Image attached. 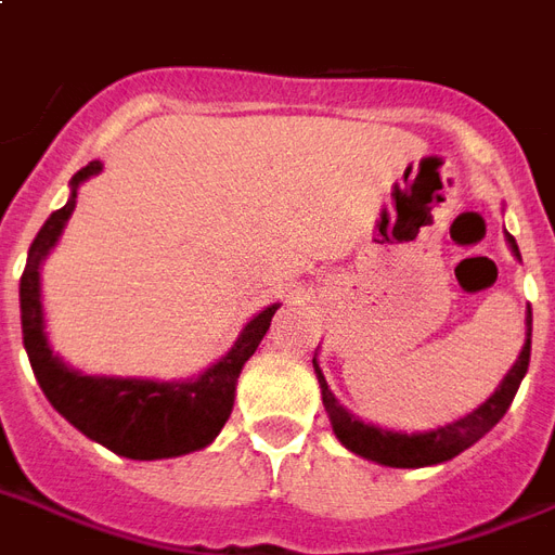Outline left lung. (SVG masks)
Here are the masks:
<instances>
[{
    "mask_svg": "<svg viewBox=\"0 0 555 555\" xmlns=\"http://www.w3.org/2000/svg\"><path fill=\"white\" fill-rule=\"evenodd\" d=\"M506 244L512 249V256L520 258L518 244H515V237L508 235V232ZM529 347H532V309L527 306V340H524L520 356L512 364V371L496 385V391L488 397L486 403L476 405L474 412L465 414V417H459V421L447 426H438V429H426V433H397V429H382L376 424H364V421H359L356 414L347 412L335 400L330 382L320 371L318 352H314L311 364H314V373H318L320 397H323V405H326V414H330L332 433L338 435V441L350 453L385 467H433L444 465L453 455L465 453L467 447H474L482 435L491 433L500 424V417L506 414V409L515 400V393H518L520 382L527 376Z\"/></svg>",
    "mask_w": 555,
    "mask_h": 555,
    "instance_id": "8db88e82",
    "label": "left lung"
}]
</instances>
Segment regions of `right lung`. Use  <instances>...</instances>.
<instances>
[{
  "label": "right lung",
  "instance_id": "add662e5",
  "mask_svg": "<svg viewBox=\"0 0 555 555\" xmlns=\"http://www.w3.org/2000/svg\"><path fill=\"white\" fill-rule=\"evenodd\" d=\"M102 173V162H90L69 179V199L52 211L43 229L28 246L26 270L20 279V314H23V344L47 400L55 412L85 433L90 441L108 447L111 453L152 462L176 459L203 450L223 429L235 405L237 376L249 356L270 330V320L282 302L267 306L246 323L232 350L196 373L194 379H143V376H88L69 367L49 347L40 270L64 235L69 215L76 211L81 182Z\"/></svg>",
  "mask_w": 555,
  "mask_h": 555
}]
</instances>
